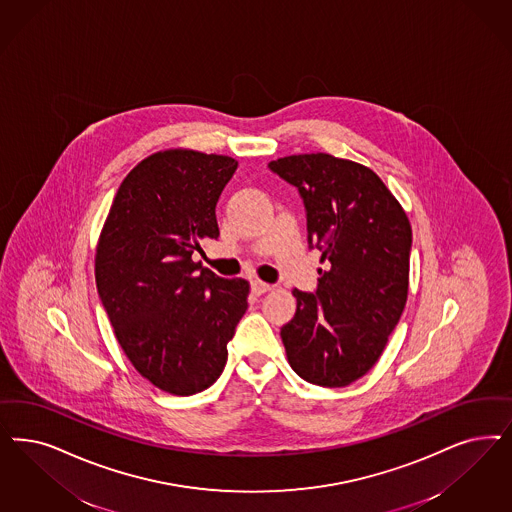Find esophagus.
<instances>
[{
	"label": "esophagus",
	"instance_id": "1",
	"mask_svg": "<svg viewBox=\"0 0 512 512\" xmlns=\"http://www.w3.org/2000/svg\"><path fill=\"white\" fill-rule=\"evenodd\" d=\"M270 289H272V285H270V283L261 282V280L251 282V293H253V295H257V297L265 295L266 291H270Z\"/></svg>",
	"mask_w": 512,
	"mask_h": 512
}]
</instances>
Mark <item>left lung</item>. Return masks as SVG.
<instances>
[{
    "label": "left lung",
    "instance_id": "left-lung-1",
    "mask_svg": "<svg viewBox=\"0 0 512 512\" xmlns=\"http://www.w3.org/2000/svg\"><path fill=\"white\" fill-rule=\"evenodd\" d=\"M299 189L308 242L321 251L316 293L293 291L282 327L291 369L310 384L344 388L371 371L408 297L412 229L403 206L371 168L329 153L272 160Z\"/></svg>",
    "mask_w": 512,
    "mask_h": 512
}]
</instances>
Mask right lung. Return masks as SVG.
<instances>
[{"label":"right lung","mask_w":512,"mask_h":512,"mask_svg":"<svg viewBox=\"0 0 512 512\" xmlns=\"http://www.w3.org/2000/svg\"><path fill=\"white\" fill-rule=\"evenodd\" d=\"M238 162L166 149L124 177L100 232L96 287L115 336L145 380L194 395L221 376L249 283L194 263L217 240L215 204Z\"/></svg>","instance_id":"right-lung-1"}]
</instances>
